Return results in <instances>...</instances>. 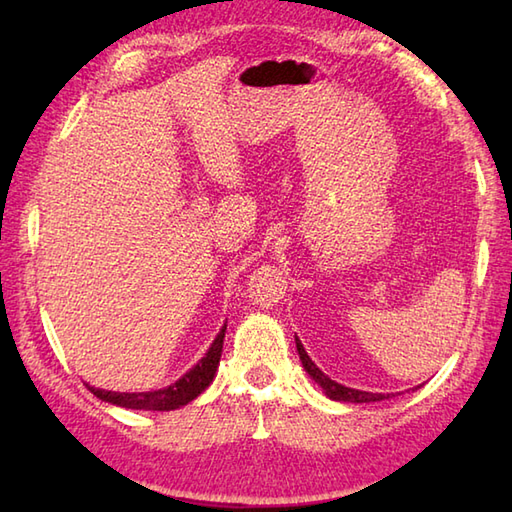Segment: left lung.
Segmentation results:
<instances>
[{"instance_id":"left-lung-1","label":"left lung","mask_w":512,"mask_h":512,"mask_svg":"<svg viewBox=\"0 0 512 512\" xmlns=\"http://www.w3.org/2000/svg\"><path fill=\"white\" fill-rule=\"evenodd\" d=\"M297 352H299V358L303 363V369H306L314 383H317L325 391V396H328V398L339 400V402H378V400L389 398V394H372V391H361V389H352V387L334 383L332 378L325 376L321 369L314 365V361L308 356V352L303 350V345H301L299 339H297Z\"/></svg>"}]
</instances>
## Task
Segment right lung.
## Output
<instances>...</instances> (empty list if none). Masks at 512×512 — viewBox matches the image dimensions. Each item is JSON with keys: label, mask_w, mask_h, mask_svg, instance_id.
<instances>
[{"label": "right lung", "mask_w": 512, "mask_h": 512, "mask_svg": "<svg viewBox=\"0 0 512 512\" xmlns=\"http://www.w3.org/2000/svg\"><path fill=\"white\" fill-rule=\"evenodd\" d=\"M224 332H226V325L220 330V334L215 336V341L211 343L209 352L200 358V363L193 365L187 374L178 378L176 383L165 387V389L138 391V394H127V391H123L121 394V391H105V389H96L90 385H88V389L96 398L112 402V405L125 407V409H145V411L178 409L182 405H187V402H191L193 398H198L202 391L211 385V380L217 372V365H220Z\"/></svg>", "instance_id": "1"}]
</instances>
